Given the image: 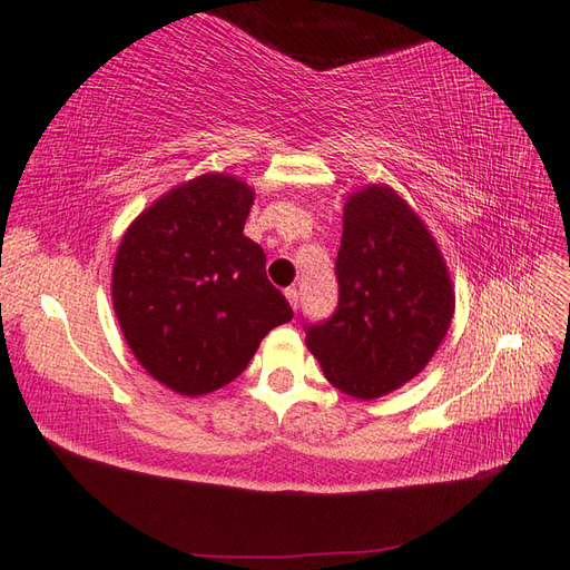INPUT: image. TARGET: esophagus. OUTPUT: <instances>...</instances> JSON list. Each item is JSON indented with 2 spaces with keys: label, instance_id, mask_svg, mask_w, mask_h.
Segmentation results:
<instances>
[{
  "label": "esophagus",
  "instance_id": "34e87169",
  "mask_svg": "<svg viewBox=\"0 0 570 570\" xmlns=\"http://www.w3.org/2000/svg\"><path fill=\"white\" fill-rule=\"evenodd\" d=\"M285 297H287V302H289L292 308L299 306V292H297V287H287V289H285Z\"/></svg>",
  "mask_w": 570,
  "mask_h": 570
}]
</instances>
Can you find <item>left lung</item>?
I'll return each instance as SVG.
<instances>
[{"mask_svg": "<svg viewBox=\"0 0 570 570\" xmlns=\"http://www.w3.org/2000/svg\"><path fill=\"white\" fill-rule=\"evenodd\" d=\"M335 273L337 308L308 325L306 347L333 387L377 400L438 352L454 316L452 275L423 218L383 183L344 202Z\"/></svg>", "mask_w": 570, "mask_h": 570, "instance_id": "obj_1", "label": "left lung"}]
</instances>
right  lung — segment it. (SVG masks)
Wrapping results in <instances>:
<instances>
[{"label": "right lung", "mask_w": 570, "mask_h": 570, "mask_svg": "<svg viewBox=\"0 0 570 570\" xmlns=\"http://www.w3.org/2000/svg\"><path fill=\"white\" fill-rule=\"evenodd\" d=\"M254 187L202 174L168 189L120 237L114 312L140 366L185 396L209 394L247 368L292 308L245 235Z\"/></svg>", "instance_id": "1"}]
</instances>
